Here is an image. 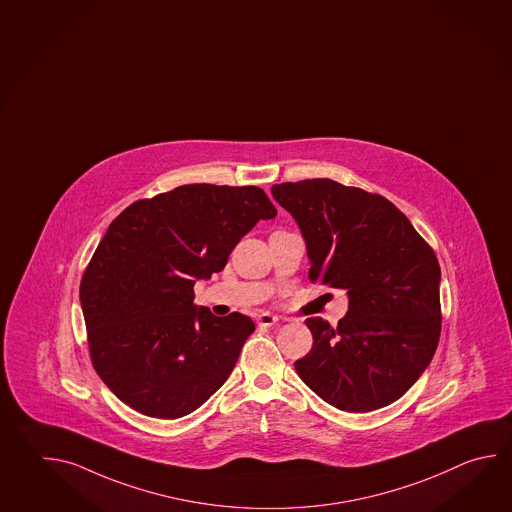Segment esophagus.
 Masks as SVG:
<instances>
[{
	"mask_svg": "<svg viewBox=\"0 0 512 512\" xmlns=\"http://www.w3.org/2000/svg\"><path fill=\"white\" fill-rule=\"evenodd\" d=\"M277 321H279V317L270 312L261 313V315L257 317V324H259L261 328H270V326H273Z\"/></svg>",
	"mask_w": 512,
	"mask_h": 512,
	"instance_id": "34e87169",
	"label": "esophagus"
}]
</instances>
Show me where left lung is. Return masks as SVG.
<instances>
[{
  "mask_svg": "<svg viewBox=\"0 0 512 512\" xmlns=\"http://www.w3.org/2000/svg\"><path fill=\"white\" fill-rule=\"evenodd\" d=\"M272 195L303 233L310 279L348 295L337 326L306 319L313 346L295 361L297 374L339 410L394 403L438 348L441 270L434 251L381 195L330 178L275 184Z\"/></svg>",
  "mask_w": 512,
  "mask_h": 512,
  "instance_id": "left-lung-1",
  "label": "left lung"
}]
</instances>
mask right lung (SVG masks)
Masks as SVG:
<instances>
[{"label": "right lung", "mask_w": 512, "mask_h": 512, "mask_svg": "<svg viewBox=\"0 0 512 512\" xmlns=\"http://www.w3.org/2000/svg\"><path fill=\"white\" fill-rule=\"evenodd\" d=\"M277 209L261 188L188 184L124 209L89 262L80 303L94 370L120 401L188 416L230 377L255 324L195 304L193 286Z\"/></svg>", "instance_id": "add662e5"}]
</instances>
